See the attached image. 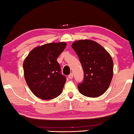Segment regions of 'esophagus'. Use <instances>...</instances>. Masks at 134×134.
<instances>
[{
  "label": "esophagus",
  "instance_id": "esophagus-1",
  "mask_svg": "<svg viewBox=\"0 0 134 134\" xmlns=\"http://www.w3.org/2000/svg\"><path fill=\"white\" fill-rule=\"evenodd\" d=\"M69 78L70 79H72V78H73V74L71 73L70 74H69Z\"/></svg>",
  "mask_w": 134,
  "mask_h": 134
}]
</instances>
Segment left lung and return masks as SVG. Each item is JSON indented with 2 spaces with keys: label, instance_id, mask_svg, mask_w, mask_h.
<instances>
[{
  "label": "left lung",
  "instance_id": "8db88e82",
  "mask_svg": "<svg viewBox=\"0 0 134 134\" xmlns=\"http://www.w3.org/2000/svg\"><path fill=\"white\" fill-rule=\"evenodd\" d=\"M72 48L84 70V80L78 85L81 94L89 97L103 94L112 81L113 63L109 53L98 43L90 40L74 42Z\"/></svg>",
  "mask_w": 134,
  "mask_h": 134
}]
</instances>
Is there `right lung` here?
I'll use <instances>...</instances> for the list:
<instances>
[{"label": "right lung", "instance_id": "obj_1", "mask_svg": "<svg viewBox=\"0 0 134 134\" xmlns=\"http://www.w3.org/2000/svg\"><path fill=\"white\" fill-rule=\"evenodd\" d=\"M66 45L65 42H60L38 46L25 59V79L35 96L49 100L62 93L66 78L61 74L60 65L57 59Z\"/></svg>", "mask_w": 134, "mask_h": 134}]
</instances>
